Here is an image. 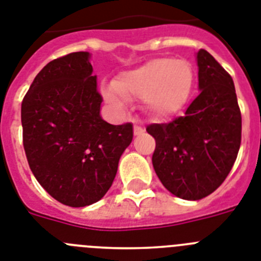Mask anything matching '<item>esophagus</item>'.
I'll return each mask as SVG.
<instances>
[{"mask_svg":"<svg viewBox=\"0 0 261 261\" xmlns=\"http://www.w3.org/2000/svg\"><path fill=\"white\" fill-rule=\"evenodd\" d=\"M144 133V128L140 126V124H134V134L135 135H140V134Z\"/></svg>","mask_w":261,"mask_h":261,"instance_id":"34e87169","label":"esophagus"}]
</instances>
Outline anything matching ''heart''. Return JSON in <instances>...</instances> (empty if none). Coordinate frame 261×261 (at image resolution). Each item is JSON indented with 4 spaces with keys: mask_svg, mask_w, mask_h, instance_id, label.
<instances>
[{
    "mask_svg": "<svg viewBox=\"0 0 261 261\" xmlns=\"http://www.w3.org/2000/svg\"><path fill=\"white\" fill-rule=\"evenodd\" d=\"M193 85L194 69L189 62L160 58L119 73L114 83L103 84L101 94L115 109H123L128 98H142L151 117L167 119L185 108Z\"/></svg>",
    "mask_w": 261,
    "mask_h": 261,
    "instance_id": "heart-1",
    "label": "heart"
}]
</instances>
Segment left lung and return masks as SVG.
Returning a JSON list of instances; mask_svg holds the SVG:
<instances>
[{
	"label": "left lung",
	"mask_w": 261,
	"mask_h": 261,
	"mask_svg": "<svg viewBox=\"0 0 261 261\" xmlns=\"http://www.w3.org/2000/svg\"><path fill=\"white\" fill-rule=\"evenodd\" d=\"M199 94L184 117L149 124L156 140L152 165L173 196L197 201L209 196L230 173L242 138V115L234 81L205 49L196 54Z\"/></svg>",
	"instance_id": "8db88e82"
}]
</instances>
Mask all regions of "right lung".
<instances>
[{"label": "right lung", "instance_id": "add662e5", "mask_svg": "<svg viewBox=\"0 0 261 261\" xmlns=\"http://www.w3.org/2000/svg\"><path fill=\"white\" fill-rule=\"evenodd\" d=\"M89 52L49 62L22 101L23 147L31 172L51 197L72 207L92 205L106 194L133 124L103 121Z\"/></svg>", "mask_w": 261, "mask_h": 261}]
</instances>
